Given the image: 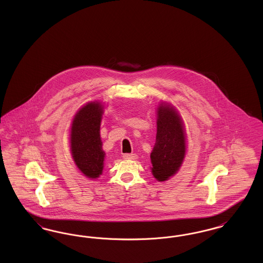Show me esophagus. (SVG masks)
<instances>
[{
	"instance_id": "obj_1",
	"label": "esophagus",
	"mask_w": 263,
	"mask_h": 263,
	"mask_svg": "<svg viewBox=\"0 0 263 263\" xmlns=\"http://www.w3.org/2000/svg\"><path fill=\"white\" fill-rule=\"evenodd\" d=\"M137 158L136 154H124L123 155V159L124 160H136Z\"/></svg>"
}]
</instances>
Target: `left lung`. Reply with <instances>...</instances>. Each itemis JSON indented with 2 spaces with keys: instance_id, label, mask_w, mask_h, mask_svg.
I'll return each mask as SVG.
<instances>
[{
  "instance_id": "left-lung-1",
  "label": "left lung",
  "mask_w": 263,
  "mask_h": 263,
  "mask_svg": "<svg viewBox=\"0 0 263 263\" xmlns=\"http://www.w3.org/2000/svg\"><path fill=\"white\" fill-rule=\"evenodd\" d=\"M186 154V133L183 120L175 106L162 102L157 108V136L151 153L152 174L165 181L178 172Z\"/></svg>"
}]
</instances>
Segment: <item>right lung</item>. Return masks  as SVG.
Returning a JSON list of instances; mask_svg holds the SVG:
<instances>
[{
	"mask_svg": "<svg viewBox=\"0 0 263 263\" xmlns=\"http://www.w3.org/2000/svg\"><path fill=\"white\" fill-rule=\"evenodd\" d=\"M104 105L100 101H90L82 106L74 116L70 151L77 167L88 178H98L103 171L105 153L100 139V122Z\"/></svg>",
	"mask_w": 263,
	"mask_h": 263,
	"instance_id": "1",
	"label": "right lung"
}]
</instances>
